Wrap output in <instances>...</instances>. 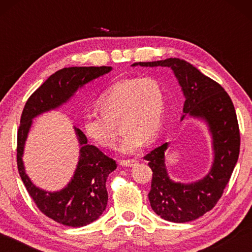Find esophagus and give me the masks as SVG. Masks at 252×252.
Here are the masks:
<instances>
[{
    "mask_svg": "<svg viewBox=\"0 0 252 252\" xmlns=\"http://www.w3.org/2000/svg\"><path fill=\"white\" fill-rule=\"evenodd\" d=\"M120 164L122 165V167H129V168H131V167H134V165H136L138 164V161L136 160H121L120 161Z\"/></svg>",
    "mask_w": 252,
    "mask_h": 252,
    "instance_id": "obj_1",
    "label": "esophagus"
}]
</instances>
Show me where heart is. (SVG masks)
Segmentation results:
<instances>
[{
  "label": "heart",
  "mask_w": 252,
  "mask_h": 252,
  "mask_svg": "<svg viewBox=\"0 0 252 252\" xmlns=\"http://www.w3.org/2000/svg\"><path fill=\"white\" fill-rule=\"evenodd\" d=\"M165 106L161 81L153 76L126 78L111 84L97 101L101 114L88 113L82 121L85 135L97 146L112 147L117 140L114 123L120 122L125 135L118 150L134 155L144 141L159 132Z\"/></svg>",
  "instance_id": "obj_1"
}]
</instances>
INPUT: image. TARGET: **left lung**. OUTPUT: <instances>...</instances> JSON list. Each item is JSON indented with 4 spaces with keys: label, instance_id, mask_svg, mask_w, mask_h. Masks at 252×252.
<instances>
[{
    "label": "left lung",
    "instance_id": "8db88e82",
    "mask_svg": "<svg viewBox=\"0 0 252 252\" xmlns=\"http://www.w3.org/2000/svg\"><path fill=\"white\" fill-rule=\"evenodd\" d=\"M138 65L170 67L186 99L181 120L190 117L203 121L211 135V168L197 181L182 183L169 177L164 156L169 142L144 157L153 172L151 190L148 194L152 210L171 222L193 221L216 206L236 167L240 133L233 103L220 84L185 60L170 58L132 64Z\"/></svg>",
    "mask_w": 252,
    "mask_h": 252
}]
</instances>
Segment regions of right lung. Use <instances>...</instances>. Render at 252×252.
<instances>
[{
	"label": "right lung",
	"instance_id": "right-lung-1",
	"mask_svg": "<svg viewBox=\"0 0 252 252\" xmlns=\"http://www.w3.org/2000/svg\"><path fill=\"white\" fill-rule=\"evenodd\" d=\"M111 71V66H71L59 70L29 97L21 116L18 131L20 177L37 208L49 218L67 227H83L103 213L108 204L105 182L117 169L116 161L88 144L87 136L74 126L80 147L75 171L61 190L46 191L34 185L25 171V142L34 119L67 103L79 89Z\"/></svg>",
	"mask_w": 252,
	"mask_h": 252
}]
</instances>
